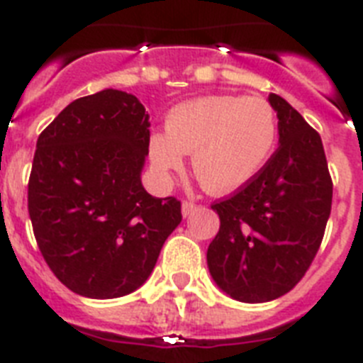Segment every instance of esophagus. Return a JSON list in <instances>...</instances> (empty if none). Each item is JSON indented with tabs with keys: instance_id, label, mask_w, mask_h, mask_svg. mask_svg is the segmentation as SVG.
I'll return each instance as SVG.
<instances>
[{
	"instance_id": "obj_1",
	"label": "esophagus",
	"mask_w": 363,
	"mask_h": 363,
	"mask_svg": "<svg viewBox=\"0 0 363 363\" xmlns=\"http://www.w3.org/2000/svg\"><path fill=\"white\" fill-rule=\"evenodd\" d=\"M195 210H197V204L190 203V201H184V203H182V216H184V217L191 216Z\"/></svg>"
}]
</instances>
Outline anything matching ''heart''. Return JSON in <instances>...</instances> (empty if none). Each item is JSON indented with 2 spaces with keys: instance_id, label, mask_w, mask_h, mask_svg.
Listing matches in <instances>:
<instances>
[{
  "instance_id": "heart-1",
  "label": "heart",
  "mask_w": 363,
  "mask_h": 363,
  "mask_svg": "<svg viewBox=\"0 0 363 363\" xmlns=\"http://www.w3.org/2000/svg\"><path fill=\"white\" fill-rule=\"evenodd\" d=\"M277 116L261 96L212 94L177 104L166 115V133L150 140L151 162L166 173L191 155V168L204 190L230 194L267 166L277 143Z\"/></svg>"
}]
</instances>
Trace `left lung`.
I'll return each instance as SVG.
<instances>
[{
  "label": "left lung",
  "instance_id": "left-lung-1",
  "mask_svg": "<svg viewBox=\"0 0 363 363\" xmlns=\"http://www.w3.org/2000/svg\"><path fill=\"white\" fill-rule=\"evenodd\" d=\"M279 146L234 195L212 204L220 226L206 252L230 298L263 303L292 291L316 257L333 204V181L316 129L270 93Z\"/></svg>",
  "mask_w": 363,
  "mask_h": 363
}]
</instances>
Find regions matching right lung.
Segmentation results:
<instances>
[{
	"label": "right lung",
	"instance_id": "obj_1",
	"mask_svg": "<svg viewBox=\"0 0 363 363\" xmlns=\"http://www.w3.org/2000/svg\"><path fill=\"white\" fill-rule=\"evenodd\" d=\"M147 147L150 115L116 89L71 102L38 137L29 216L43 259L69 291L93 299L137 291L182 220L181 201L144 190Z\"/></svg>",
	"mask_w": 363,
	"mask_h": 363
}]
</instances>
